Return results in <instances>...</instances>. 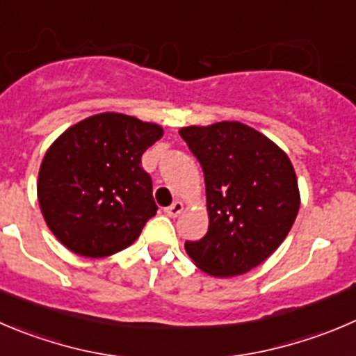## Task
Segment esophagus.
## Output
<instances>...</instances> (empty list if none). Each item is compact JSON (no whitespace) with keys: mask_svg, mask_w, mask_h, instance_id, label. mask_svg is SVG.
Here are the masks:
<instances>
[{"mask_svg":"<svg viewBox=\"0 0 356 356\" xmlns=\"http://www.w3.org/2000/svg\"><path fill=\"white\" fill-rule=\"evenodd\" d=\"M181 211H184V202H180V201H175L171 206L164 208V213L168 216H171V218H176V216L180 215Z\"/></svg>","mask_w":356,"mask_h":356,"instance_id":"34e87169","label":"esophagus"}]
</instances>
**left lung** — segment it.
<instances>
[{
  "mask_svg": "<svg viewBox=\"0 0 356 356\" xmlns=\"http://www.w3.org/2000/svg\"><path fill=\"white\" fill-rule=\"evenodd\" d=\"M201 164L208 232L185 243L195 266L215 277L245 274L285 241L299 213L297 176L289 155L241 122L181 127Z\"/></svg>",
  "mask_w": 356,
  "mask_h": 356,
  "instance_id": "8db88e82",
  "label": "left lung"
}]
</instances>
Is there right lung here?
<instances>
[{
    "label": "right lung",
    "mask_w": 356,
    "mask_h": 356,
    "mask_svg": "<svg viewBox=\"0 0 356 356\" xmlns=\"http://www.w3.org/2000/svg\"><path fill=\"white\" fill-rule=\"evenodd\" d=\"M161 125L124 113L92 115L64 131L40 165L47 225L76 255L108 257L133 245L157 213L141 155Z\"/></svg>",
    "instance_id": "add662e5"
}]
</instances>
